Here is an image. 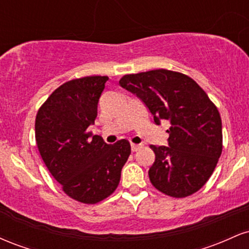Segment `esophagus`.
<instances>
[{
    "label": "esophagus",
    "instance_id": "1",
    "mask_svg": "<svg viewBox=\"0 0 249 249\" xmlns=\"http://www.w3.org/2000/svg\"><path fill=\"white\" fill-rule=\"evenodd\" d=\"M141 147V144H131V151H132V152H136V151H138Z\"/></svg>",
    "mask_w": 249,
    "mask_h": 249
}]
</instances>
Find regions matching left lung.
Masks as SVG:
<instances>
[{"label": "left lung", "mask_w": 249, "mask_h": 249, "mask_svg": "<svg viewBox=\"0 0 249 249\" xmlns=\"http://www.w3.org/2000/svg\"><path fill=\"white\" fill-rule=\"evenodd\" d=\"M119 84L144 103L157 125H171L168 146H150L156 154L148 170L153 186L173 198L199 191L222 151L221 118L207 93L188 76L165 69L125 75Z\"/></svg>", "instance_id": "obj_1"}]
</instances>
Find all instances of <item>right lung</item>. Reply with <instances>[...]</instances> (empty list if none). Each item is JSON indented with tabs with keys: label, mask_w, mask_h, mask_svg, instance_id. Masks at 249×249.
Returning a JSON list of instances; mask_svg holds the SVG:
<instances>
[{
	"label": "right lung",
	"mask_w": 249,
	"mask_h": 249,
	"mask_svg": "<svg viewBox=\"0 0 249 249\" xmlns=\"http://www.w3.org/2000/svg\"><path fill=\"white\" fill-rule=\"evenodd\" d=\"M107 79L88 76L64 83L36 116V142L45 166L70 198L84 204L115 192L131 153L126 139L110 145L88 130Z\"/></svg>",
	"instance_id": "1"
}]
</instances>
